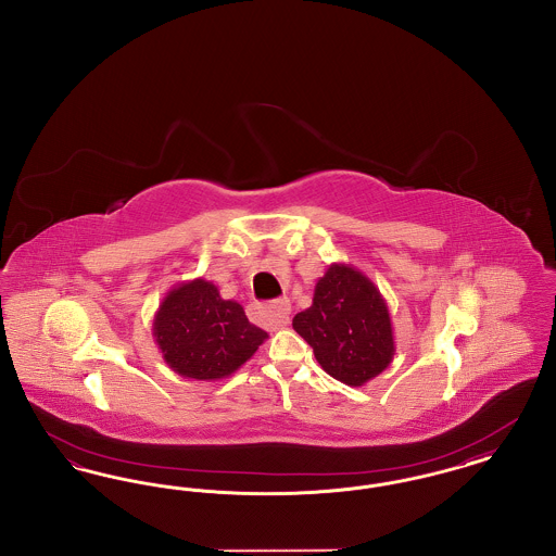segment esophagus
Segmentation results:
<instances>
[{
  "instance_id": "1",
  "label": "esophagus",
  "mask_w": 556,
  "mask_h": 556,
  "mask_svg": "<svg viewBox=\"0 0 556 556\" xmlns=\"http://www.w3.org/2000/svg\"><path fill=\"white\" fill-rule=\"evenodd\" d=\"M256 311L263 325H268L273 329H283L290 323L291 304L288 298L273 300L270 304H258Z\"/></svg>"
}]
</instances>
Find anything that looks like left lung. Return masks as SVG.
<instances>
[{
    "mask_svg": "<svg viewBox=\"0 0 556 556\" xmlns=\"http://www.w3.org/2000/svg\"><path fill=\"white\" fill-rule=\"evenodd\" d=\"M327 375L358 388L390 367L396 344L381 291L367 275L333 263L315 286L313 304L293 317Z\"/></svg>",
    "mask_w": 556,
    "mask_h": 556,
    "instance_id": "8db88e82",
    "label": "left lung"
}]
</instances>
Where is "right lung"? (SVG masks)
<instances>
[{"label": "right lung", "mask_w": 556, "mask_h": 556, "mask_svg": "<svg viewBox=\"0 0 556 556\" xmlns=\"http://www.w3.org/2000/svg\"><path fill=\"white\" fill-rule=\"evenodd\" d=\"M164 363L186 379L216 381L233 375L265 342L236 300L202 277L175 286L160 302L152 323Z\"/></svg>", "instance_id": "1"}]
</instances>
